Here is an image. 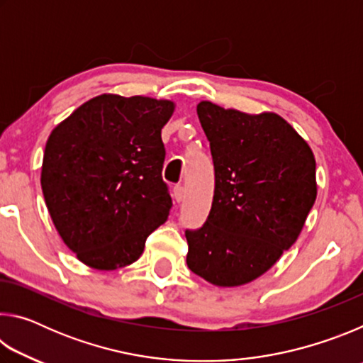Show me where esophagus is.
<instances>
[{
    "instance_id": "obj_1",
    "label": "esophagus",
    "mask_w": 363,
    "mask_h": 363,
    "mask_svg": "<svg viewBox=\"0 0 363 363\" xmlns=\"http://www.w3.org/2000/svg\"><path fill=\"white\" fill-rule=\"evenodd\" d=\"M184 194H186V190H184L182 186H174V189H173V196H174V200L177 201V203H181V201H182Z\"/></svg>"
}]
</instances>
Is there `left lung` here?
I'll return each mask as SVG.
<instances>
[{"label":"left lung","instance_id":"left-lung-1","mask_svg":"<svg viewBox=\"0 0 363 363\" xmlns=\"http://www.w3.org/2000/svg\"><path fill=\"white\" fill-rule=\"evenodd\" d=\"M214 164L211 211L187 229V266L218 286L255 280L296 242L317 196L315 158L275 113L247 115L200 102Z\"/></svg>","mask_w":363,"mask_h":363}]
</instances>
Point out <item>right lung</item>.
<instances>
[{
  "instance_id": "obj_1",
  "label": "right lung",
  "mask_w": 363,
  "mask_h": 363,
  "mask_svg": "<svg viewBox=\"0 0 363 363\" xmlns=\"http://www.w3.org/2000/svg\"><path fill=\"white\" fill-rule=\"evenodd\" d=\"M174 104L102 94L51 133L41 168L48 211L64 243L86 266L139 259L173 200L163 181L162 128Z\"/></svg>"
}]
</instances>
